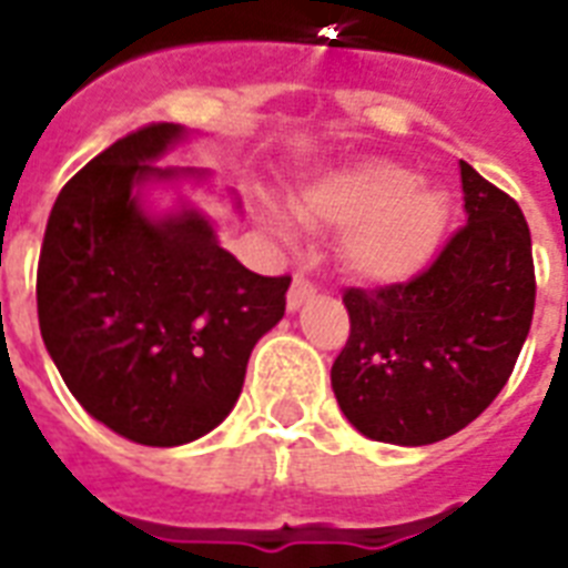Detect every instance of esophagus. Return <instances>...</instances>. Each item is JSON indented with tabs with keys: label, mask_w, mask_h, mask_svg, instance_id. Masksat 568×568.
I'll return each instance as SVG.
<instances>
[{
	"label": "esophagus",
	"mask_w": 568,
	"mask_h": 568,
	"mask_svg": "<svg viewBox=\"0 0 568 568\" xmlns=\"http://www.w3.org/2000/svg\"><path fill=\"white\" fill-rule=\"evenodd\" d=\"M315 297V288H312V283L306 280L303 274L294 276L292 288H288V301H285V306H288V312H297L306 301H312Z\"/></svg>",
	"instance_id": "obj_1"
}]
</instances>
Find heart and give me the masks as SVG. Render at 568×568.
<instances>
[{
	"mask_svg": "<svg viewBox=\"0 0 568 568\" xmlns=\"http://www.w3.org/2000/svg\"><path fill=\"white\" fill-rule=\"evenodd\" d=\"M306 230L342 232L347 274L368 285H404L424 274L448 230V196L415 182L386 159H365L327 173L292 203ZM283 232L292 223L271 214Z\"/></svg>",
	"mask_w": 568,
	"mask_h": 568,
	"instance_id": "b5f03b06",
	"label": "heart"
}]
</instances>
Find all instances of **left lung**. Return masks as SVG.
<instances>
[{
  "instance_id": "8db88e82",
  "label": "left lung",
  "mask_w": 568,
  "mask_h": 568,
  "mask_svg": "<svg viewBox=\"0 0 568 568\" xmlns=\"http://www.w3.org/2000/svg\"><path fill=\"white\" fill-rule=\"evenodd\" d=\"M466 226L422 276L347 288L351 338L329 383L356 430L388 445H433L501 392L534 318L530 230L516 200L459 162Z\"/></svg>"
}]
</instances>
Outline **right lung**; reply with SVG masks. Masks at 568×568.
<instances>
[{"label":"right lung","mask_w":568,"mask_h":568,"mask_svg":"<svg viewBox=\"0 0 568 568\" xmlns=\"http://www.w3.org/2000/svg\"><path fill=\"white\" fill-rule=\"evenodd\" d=\"M189 138L176 123L120 138L61 189L40 247V336L58 374L88 415L150 448L200 439L232 413L292 285L241 265L185 194L217 189L212 171L159 164ZM155 190L178 203L159 210Z\"/></svg>","instance_id":"obj_1"}]
</instances>
